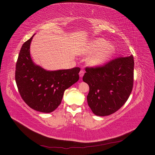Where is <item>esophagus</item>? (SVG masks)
Listing matches in <instances>:
<instances>
[{
	"label": "esophagus",
	"instance_id": "34e87169",
	"mask_svg": "<svg viewBox=\"0 0 155 155\" xmlns=\"http://www.w3.org/2000/svg\"><path fill=\"white\" fill-rule=\"evenodd\" d=\"M84 74H85V72H84V70H80V72H79V76H80L81 78H82V77L83 76Z\"/></svg>",
	"mask_w": 155,
	"mask_h": 155
}]
</instances>
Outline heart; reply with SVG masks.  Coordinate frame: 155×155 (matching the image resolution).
<instances>
[{
    "label": "heart",
    "mask_w": 155,
    "mask_h": 155,
    "mask_svg": "<svg viewBox=\"0 0 155 155\" xmlns=\"http://www.w3.org/2000/svg\"><path fill=\"white\" fill-rule=\"evenodd\" d=\"M114 48L110 44H107V41L103 39H97L90 43L84 48L81 54L88 55L87 63L91 67H98L104 64L114 53Z\"/></svg>",
    "instance_id": "heart-1"
}]
</instances>
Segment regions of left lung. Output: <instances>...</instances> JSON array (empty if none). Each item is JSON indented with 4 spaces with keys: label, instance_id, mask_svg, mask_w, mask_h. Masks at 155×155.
Here are the masks:
<instances>
[{
    "label": "left lung",
    "instance_id": "left-lung-1",
    "mask_svg": "<svg viewBox=\"0 0 155 155\" xmlns=\"http://www.w3.org/2000/svg\"><path fill=\"white\" fill-rule=\"evenodd\" d=\"M83 81L89 86L87 102L94 114H113L128 100L133 90V55L118 58L102 67L87 68Z\"/></svg>",
    "mask_w": 155,
    "mask_h": 155
}]
</instances>
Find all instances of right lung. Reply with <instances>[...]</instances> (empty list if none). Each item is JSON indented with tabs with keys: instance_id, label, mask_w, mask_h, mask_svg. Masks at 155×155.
Wrapping results in <instances>:
<instances>
[{
	"instance_id": "obj_1",
	"label": "right lung",
	"mask_w": 155,
	"mask_h": 155,
	"mask_svg": "<svg viewBox=\"0 0 155 155\" xmlns=\"http://www.w3.org/2000/svg\"><path fill=\"white\" fill-rule=\"evenodd\" d=\"M34 35L22 46L16 63L15 81L28 105L37 111L50 113L61 104L64 91L79 80L80 68L50 71L35 64L30 51Z\"/></svg>"
}]
</instances>
